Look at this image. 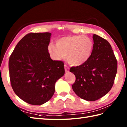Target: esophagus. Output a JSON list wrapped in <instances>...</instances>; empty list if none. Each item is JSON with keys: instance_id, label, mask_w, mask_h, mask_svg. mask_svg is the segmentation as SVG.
Returning a JSON list of instances; mask_svg holds the SVG:
<instances>
[{"instance_id": "obj_1", "label": "esophagus", "mask_w": 127, "mask_h": 127, "mask_svg": "<svg viewBox=\"0 0 127 127\" xmlns=\"http://www.w3.org/2000/svg\"><path fill=\"white\" fill-rule=\"evenodd\" d=\"M64 68H65V71L66 72H69V68L68 66H67V65H64Z\"/></svg>"}]
</instances>
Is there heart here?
<instances>
[{"label":"heart","instance_id":"obj_1","mask_svg":"<svg viewBox=\"0 0 127 127\" xmlns=\"http://www.w3.org/2000/svg\"><path fill=\"white\" fill-rule=\"evenodd\" d=\"M48 49L50 55L55 60H62L67 56L70 63L79 66L85 63L91 57L93 43L86 36H65L58 40L56 46L50 44Z\"/></svg>","mask_w":127,"mask_h":127}]
</instances>
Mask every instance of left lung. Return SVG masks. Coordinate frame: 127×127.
<instances>
[{
  "mask_svg": "<svg viewBox=\"0 0 127 127\" xmlns=\"http://www.w3.org/2000/svg\"><path fill=\"white\" fill-rule=\"evenodd\" d=\"M93 39L90 59L82 65L70 69L76 77L72 90L87 101L96 100L109 92L117 70V62L109 42L96 34H93Z\"/></svg>",
  "mask_w": 127,
  "mask_h": 127,
  "instance_id": "8db88e82",
  "label": "left lung"
}]
</instances>
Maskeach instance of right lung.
I'll return each instance as SVG.
<instances>
[{"label": "right lung", "mask_w": 127, "mask_h": 127, "mask_svg": "<svg viewBox=\"0 0 127 127\" xmlns=\"http://www.w3.org/2000/svg\"><path fill=\"white\" fill-rule=\"evenodd\" d=\"M51 33H29L24 36L9 61L10 79L15 94L31 105L44 104L52 98L57 81L65 73L64 63L50 58Z\"/></svg>", "instance_id": "obj_1"}]
</instances>
